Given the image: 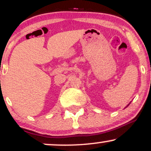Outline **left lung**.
<instances>
[{"label":"left lung","mask_w":151,"mask_h":151,"mask_svg":"<svg viewBox=\"0 0 151 151\" xmlns=\"http://www.w3.org/2000/svg\"><path fill=\"white\" fill-rule=\"evenodd\" d=\"M129 104H128V105H127V106H129Z\"/></svg>","instance_id":"obj_1"}]
</instances>
